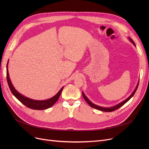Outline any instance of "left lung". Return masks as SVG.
<instances>
[{"instance_id": "8db88e82", "label": "left lung", "mask_w": 149, "mask_h": 149, "mask_svg": "<svg viewBox=\"0 0 149 149\" xmlns=\"http://www.w3.org/2000/svg\"><path fill=\"white\" fill-rule=\"evenodd\" d=\"M129 39L130 40V41L134 44L135 46H136V45H135V43H134V42L133 41V40L131 38H129ZM138 84H139V82H138V84H137V86H136V88H135V89L134 90V91L133 92V93H132V94L127 98V99H126L124 101H122L121 103H119V104H116V105H115V106H113V107H101V106H97V105H96V104H94L93 103H92L91 101H89V100L86 97V96L85 95H84V93L82 92V95H83V98H84V99L85 100V101H86V102L88 103V104L91 106V107H93V108H95V109H97V110H100V111H103V112H112V111H115V110H116V109H119L120 107H121L122 106H123L125 103H127V101L133 97L134 95V94H135V92L136 91V89H137V88H138Z\"/></svg>"}]
</instances>
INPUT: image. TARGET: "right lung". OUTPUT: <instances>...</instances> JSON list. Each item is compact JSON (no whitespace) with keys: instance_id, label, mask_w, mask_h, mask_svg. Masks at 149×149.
Here are the masks:
<instances>
[{"instance_id":"1","label":"right lung","mask_w":149,"mask_h":149,"mask_svg":"<svg viewBox=\"0 0 149 149\" xmlns=\"http://www.w3.org/2000/svg\"><path fill=\"white\" fill-rule=\"evenodd\" d=\"M8 61L7 65H6V79H7L8 84L9 88L15 97V98H16L17 100H19L22 104H23L28 108L35 109V110H44V109H48L52 107L55 103L57 102V101L58 100V99L59 98L61 95V93L62 92L63 89V87L61 88V89L59 91V92L56 95H54L53 97L48 100L39 101V100H34L33 99L27 98L20 94L19 92H18L15 89L14 87L13 86V85L11 81V80L9 77L8 70Z\"/></svg>"}]
</instances>
